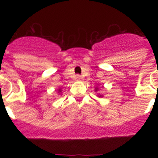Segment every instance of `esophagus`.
I'll use <instances>...</instances> for the list:
<instances>
[{
	"mask_svg": "<svg viewBox=\"0 0 158 158\" xmlns=\"http://www.w3.org/2000/svg\"><path fill=\"white\" fill-rule=\"evenodd\" d=\"M81 79H82V78H81V77L80 76V75H77V81H81Z\"/></svg>",
	"mask_w": 158,
	"mask_h": 158,
	"instance_id": "obj_1",
	"label": "esophagus"
}]
</instances>
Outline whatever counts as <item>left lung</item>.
Instances as JSON below:
<instances>
[{
    "instance_id": "1",
    "label": "left lung",
    "mask_w": 158,
    "mask_h": 158,
    "mask_svg": "<svg viewBox=\"0 0 158 158\" xmlns=\"http://www.w3.org/2000/svg\"><path fill=\"white\" fill-rule=\"evenodd\" d=\"M98 89H99L97 87L95 88V92L98 91ZM97 96H98V97H103V96H103V94H100V93H99V94H97Z\"/></svg>"
}]
</instances>
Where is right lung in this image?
<instances>
[{"label":"right lung","instance_id":"add662e5","mask_svg":"<svg viewBox=\"0 0 158 158\" xmlns=\"http://www.w3.org/2000/svg\"><path fill=\"white\" fill-rule=\"evenodd\" d=\"M58 93H59V94H61V93H62V89H58ZM62 95V94H61Z\"/></svg>","mask_w":158,"mask_h":158}]
</instances>
